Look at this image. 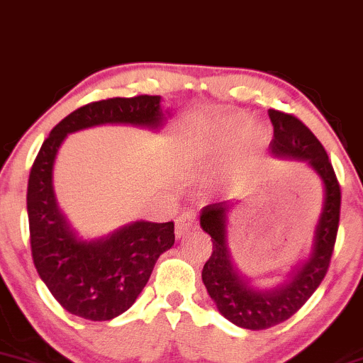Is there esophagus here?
Here are the masks:
<instances>
[{
	"mask_svg": "<svg viewBox=\"0 0 363 363\" xmlns=\"http://www.w3.org/2000/svg\"><path fill=\"white\" fill-rule=\"evenodd\" d=\"M199 228V217H197V212L191 211H185L183 214L178 217L177 219V238H185L186 234L195 231V229Z\"/></svg>",
	"mask_w": 363,
	"mask_h": 363,
	"instance_id": "1",
	"label": "esophagus"
}]
</instances>
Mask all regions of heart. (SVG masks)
I'll use <instances>...</instances> for the list:
<instances>
[{"label":"heart","instance_id":"1","mask_svg":"<svg viewBox=\"0 0 363 363\" xmlns=\"http://www.w3.org/2000/svg\"><path fill=\"white\" fill-rule=\"evenodd\" d=\"M253 127V118L245 113H233L220 122V140L233 143L245 135Z\"/></svg>","mask_w":363,"mask_h":363}]
</instances>
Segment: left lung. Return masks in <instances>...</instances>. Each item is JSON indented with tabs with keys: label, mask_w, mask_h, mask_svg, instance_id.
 <instances>
[{
	"label": "left lung",
	"mask_w": 363,
	"mask_h": 363,
	"mask_svg": "<svg viewBox=\"0 0 363 363\" xmlns=\"http://www.w3.org/2000/svg\"><path fill=\"white\" fill-rule=\"evenodd\" d=\"M268 117L274 125L272 156L302 161L323 183V207L308 258L302 259L287 280L277 287H255L234 265L228 242L229 214L241 200L211 203L200 211V225L212 238V255L203 265L202 282L225 319L255 331L287 321L323 282L333 255L342 206V191L335 169L316 135L291 113L270 108Z\"/></svg>",
	"instance_id": "1"
}]
</instances>
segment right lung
<instances>
[{
  "instance_id": "1",
  "label": "right lung",
  "mask_w": 363,
  "mask_h": 363,
  "mask_svg": "<svg viewBox=\"0 0 363 363\" xmlns=\"http://www.w3.org/2000/svg\"><path fill=\"white\" fill-rule=\"evenodd\" d=\"M161 96L108 98L62 118L50 130L30 169L27 212L33 265L67 313L110 321L134 304L157 258L174 242L173 223L135 220L96 240H83L62 214L54 191V164L67 134L105 123L157 132L168 121Z\"/></svg>"
}]
</instances>
